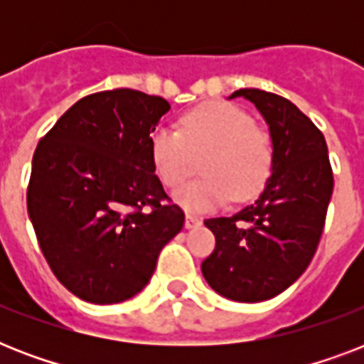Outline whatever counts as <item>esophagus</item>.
Instances as JSON below:
<instances>
[{
  "label": "esophagus",
  "instance_id": "esophagus-1",
  "mask_svg": "<svg viewBox=\"0 0 364 364\" xmlns=\"http://www.w3.org/2000/svg\"><path fill=\"white\" fill-rule=\"evenodd\" d=\"M200 223H202V221H200V219L196 215H191V213H188V215L185 217V227H187V228L198 227Z\"/></svg>",
  "mask_w": 364,
  "mask_h": 364
}]
</instances>
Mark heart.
<instances>
[{"label": "heart", "instance_id": "b5f03b06", "mask_svg": "<svg viewBox=\"0 0 364 364\" xmlns=\"http://www.w3.org/2000/svg\"><path fill=\"white\" fill-rule=\"evenodd\" d=\"M204 176L177 188L173 198L193 213L234 200L253 198L274 168V143L243 109L211 102L185 113L181 132L159 126L149 136V154L166 187H177L193 171L194 154Z\"/></svg>", "mask_w": 364, "mask_h": 364}]
</instances>
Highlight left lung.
Masks as SVG:
<instances>
[{
	"instance_id": "left-lung-1",
	"label": "left lung",
	"mask_w": 364,
	"mask_h": 364,
	"mask_svg": "<svg viewBox=\"0 0 364 364\" xmlns=\"http://www.w3.org/2000/svg\"><path fill=\"white\" fill-rule=\"evenodd\" d=\"M264 117L274 168L259 200L236 215L205 219L215 249L202 262L210 287L236 302H262L293 285L316 255L333 196L327 141L289 100L240 88Z\"/></svg>"
}]
</instances>
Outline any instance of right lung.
Returning <instances> with one entry per match:
<instances>
[{"instance_id": "add662e5", "label": "right lung", "mask_w": 364, "mask_h": 364, "mask_svg": "<svg viewBox=\"0 0 364 364\" xmlns=\"http://www.w3.org/2000/svg\"><path fill=\"white\" fill-rule=\"evenodd\" d=\"M170 104L132 88L90 94L37 143L28 215L50 270L92 304H117L149 283L183 228L154 173L149 136Z\"/></svg>"}]
</instances>
